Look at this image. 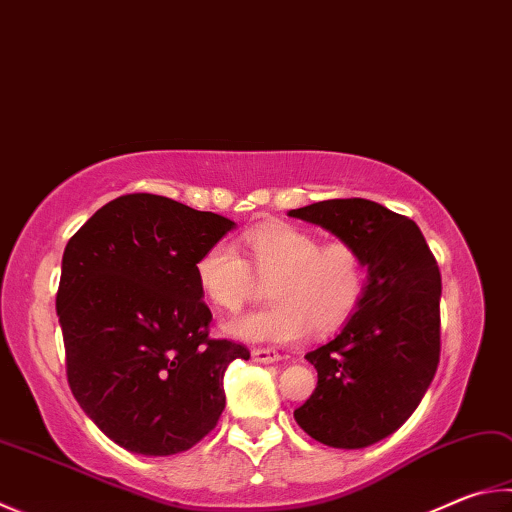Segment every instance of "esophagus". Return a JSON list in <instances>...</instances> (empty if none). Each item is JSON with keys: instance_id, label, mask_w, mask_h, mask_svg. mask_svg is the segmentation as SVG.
I'll use <instances>...</instances> for the list:
<instances>
[{"instance_id": "34e87169", "label": "esophagus", "mask_w": 512, "mask_h": 512, "mask_svg": "<svg viewBox=\"0 0 512 512\" xmlns=\"http://www.w3.org/2000/svg\"><path fill=\"white\" fill-rule=\"evenodd\" d=\"M250 356H253V360L259 362V365H273V362L280 360V353L275 349H253Z\"/></svg>"}]
</instances>
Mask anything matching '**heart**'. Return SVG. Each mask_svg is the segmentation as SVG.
<instances>
[{"mask_svg":"<svg viewBox=\"0 0 512 512\" xmlns=\"http://www.w3.org/2000/svg\"><path fill=\"white\" fill-rule=\"evenodd\" d=\"M246 259L230 241H215L194 264L201 295L219 311H237L259 280L271 282L266 311L244 313L224 333L253 345H293L315 333L340 329L365 293V262L349 241L322 244L295 226H264L241 237Z\"/></svg>","mask_w":512,"mask_h":512,"instance_id":"obj_1","label":"heart"}]
</instances>
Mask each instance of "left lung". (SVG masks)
Returning <instances> with one entry per match:
<instances>
[{
	"mask_svg": "<svg viewBox=\"0 0 512 512\" xmlns=\"http://www.w3.org/2000/svg\"><path fill=\"white\" fill-rule=\"evenodd\" d=\"M288 217L349 241L367 266L356 313L336 338L304 356L318 371V387L293 416L329 448H367L412 416L439 367V266L414 221L374 201H318Z\"/></svg>",
	"mask_w": 512,
	"mask_h": 512,
	"instance_id": "left-lung-1",
	"label": "left lung"
}]
</instances>
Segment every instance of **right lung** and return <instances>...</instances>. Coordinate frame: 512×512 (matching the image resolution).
<instances>
[{"mask_svg": "<svg viewBox=\"0 0 512 512\" xmlns=\"http://www.w3.org/2000/svg\"><path fill=\"white\" fill-rule=\"evenodd\" d=\"M230 221L159 194L102 206L62 255L58 309L76 401L145 457L190 450L226 407L224 374L250 351L208 338L194 264Z\"/></svg>", "mask_w": 512, "mask_h": 512, "instance_id": "right-lung-1", "label": "right lung"}]
</instances>
